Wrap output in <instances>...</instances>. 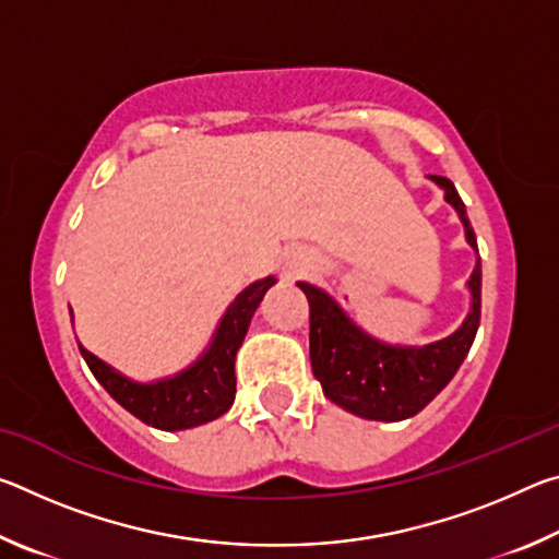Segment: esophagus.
I'll return each mask as SVG.
<instances>
[{"label": "esophagus", "mask_w": 559, "mask_h": 559, "mask_svg": "<svg viewBox=\"0 0 559 559\" xmlns=\"http://www.w3.org/2000/svg\"><path fill=\"white\" fill-rule=\"evenodd\" d=\"M310 263H313V253H310L306 246H288L286 251H283V269L288 273H300L310 269Z\"/></svg>", "instance_id": "esophagus-1"}]
</instances>
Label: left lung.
Listing matches in <instances>:
<instances>
[{
    "label": "left lung",
    "mask_w": 559,
    "mask_h": 559,
    "mask_svg": "<svg viewBox=\"0 0 559 559\" xmlns=\"http://www.w3.org/2000/svg\"><path fill=\"white\" fill-rule=\"evenodd\" d=\"M443 200L459 214L466 241L478 253L466 204L451 179L429 175ZM310 302V365L330 402L374 421H402L419 414L453 374L476 337L480 323V259L468 278L471 308L451 335L427 345H400L367 333L328 290L300 281Z\"/></svg>",
    "instance_id": "8db88e82"
}]
</instances>
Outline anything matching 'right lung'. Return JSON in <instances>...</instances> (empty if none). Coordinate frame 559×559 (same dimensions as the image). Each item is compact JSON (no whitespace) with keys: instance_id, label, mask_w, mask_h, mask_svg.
Instances as JSON below:
<instances>
[{"instance_id":"1","label":"right lung","mask_w":559,"mask_h":559,"mask_svg":"<svg viewBox=\"0 0 559 559\" xmlns=\"http://www.w3.org/2000/svg\"><path fill=\"white\" fill-rule=\"evenodd\" d=\"M273 283H276L273 276L249 283L229 302L204 353L192 365H187L185 370L163 377V380H132V377L118 372L106 359L88 353L79 343L81 355L88 362L93 377L103 384V390L122 409L145 421L147 427L163 431L202 427V424L219 419L224 412L231 409L236 394V353H239L243 337L249 333L253 313H257Z\"/></svg>"}]
</instances>
